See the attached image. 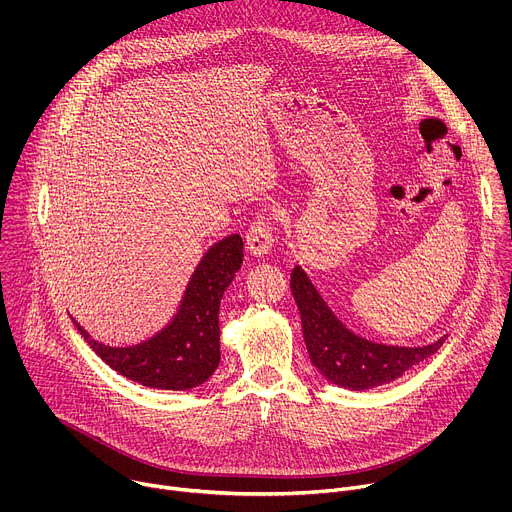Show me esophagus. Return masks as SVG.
Returning a JSON list of instances; mask_svg holds the SVG:
<instances>
[{
    "instance_id": "esophagus-1",
    "label": "esophagus",
    "mask_w": 512,
    "mask_h": 512,
    "mask_svg": "<svg viewBox=\"0 0 512 512\" xmlns=\"http://www.w3.org/2000/svg\"><path fill=\"white\" fill-rule=\"evenodd\" d=\"M247 251L255 257H263L271 251L273 245V221L271 216H257L247 229Z\"/></svg>"
}]
</instances>
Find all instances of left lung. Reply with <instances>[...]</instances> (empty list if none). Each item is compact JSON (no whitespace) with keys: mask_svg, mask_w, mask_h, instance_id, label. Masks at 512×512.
<instances>
[{"mask_svg":"<svg viewBox=\"0 0 512 512\" xmlns=\"http://www.w3.org/2000/svg\"><path fill=\"white\" fill-rule=\"evenodd\" d=\"M291 291L300 308L304 340L314 367L328 381L346 389L360 391L385 385L435 354L446 340L444 336L427 346L403 348L358 338L330 312L302 267L291 271Z\"/></svg>","mask_w":512,"mask_h":512,"instance_id":"left-lung-1","label":"left lung"}]
</instances>
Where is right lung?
Masks as SVG:
<instances>
[{"label": "right lung", "instance_id": "add662e5", "mask_svg": "<svg viewBox=\"0 0 512 512\" xmlns=\"http://www.w3.org/2000/svg\"><path fill=\"white\" fill-rule=\"evenodd\" d=\"M243 263V239L225 237L212 245L190 277L182 306L168 328L135 346L113 348L91 340L89 346L113 371L143 387L186 391L202 385L221 362L218 306Z\"/></svg>", "mask_w": 512, "mask_h": 512}]
</instances>
